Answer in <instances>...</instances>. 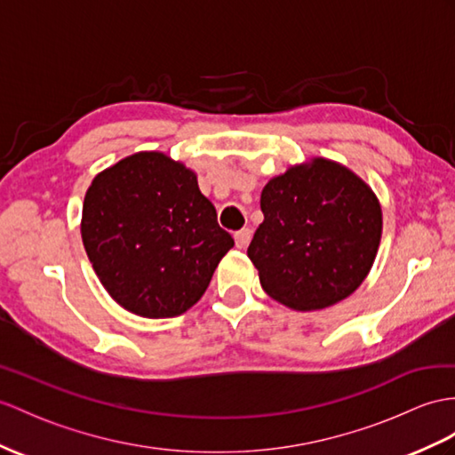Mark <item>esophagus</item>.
Masks as SVG:
<instances>
[{"instance_id":"esophagus-1","label":"esophagus","mask_w":455,"mask_h":455,"mask_svg":"<svg viewBox=\"0 0 455 455\" xmlns=\"http://www.w3.org/2000/svg\"><path fill=\"white\" fill-rule=\"evenodd\" d=\"M251 235H252V231H251L249 228H245V229H239V231H235V245H237L239 249H245V247L249 245V241H251Z\"/></svg>"}]
</instances>
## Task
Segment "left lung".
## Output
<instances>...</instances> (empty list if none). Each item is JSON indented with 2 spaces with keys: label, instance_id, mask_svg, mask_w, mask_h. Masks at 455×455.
Wrapping results in <instances>:
<instances>
[{
  "label": "left lung",
  "instance_id": "8db88e82",
  "mask_svg": "<svg viewBox=\"0 0 455 455\" xmlns=\"http://www.w3.org/2000/svg\"><path fill=\"white\" fill-rule=\"evenodd\" d=\"M264 221L247 249L262 290L295 311L349 297L372 268L382 210L371 187L326 158L291 165L260 195Z\"/></svg>",
  "mask_w": 455,
  "mask_h": 455
}]
</instances>
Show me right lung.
Returning a JSON list of instances; mask_svg holds the SVG:
<instances>
[{
    "label": "right lung",
    "instance_id": "add662e5",
    "mask_svg": "<svg viewBox=\"0 0 455 455\" xmlns=\"http://www.w3.org/2000/svg\"><path fill=\"white\" fill-rule=\"evenodd\" d=\"M81 235L106 291L144 318L191 308L234 247L195 172L162 152H137L94 177Z\"/></svg>",
    "mask_w": 455,
    "mask_h": 455
}]
</instances>
